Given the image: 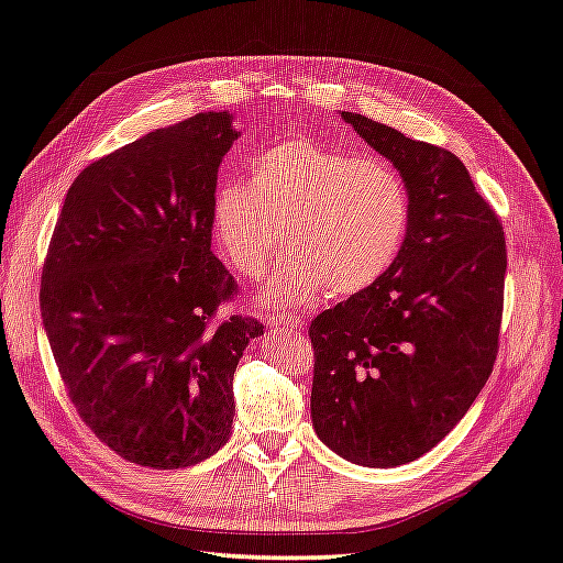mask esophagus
<instances>
[{
    "mask_svg": "<svg viewBox=\"0 0 563 563\" xmlns=\"http://www.w3.org/2000/svg\"><path fill=\"white\" fill-rule=\"evenodd\" d=\"M266 322L271 324V327H285V329H302V319L300 317H295V314H290V312H283V314H268L266 317Z\"/></svg>",
    "mask_w": 563,
    "mask_h": 563,
    "instance_id": "obj_1",
    "label": "esophagus"
}]
</instances>
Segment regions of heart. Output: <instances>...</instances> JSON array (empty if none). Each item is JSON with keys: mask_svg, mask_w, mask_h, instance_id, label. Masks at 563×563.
I'll use <instances>...</instances> for the list:
<instances>
[{"mask_svg": "<svg viewBox=\"0 0 563 563\" xmlns=\"http://www.w3.org/2000/svg\"><path fill=\"white\" fill-rule=\"evenodd\" d=\"M297 256L273 273L263 300L310 302L324 290L354 295L378 283L410 227V192L393 165L288 139L253 158L251 185L212 195V231L227 263L261 278L283 249Z\"/></svg>", "mask_w": 563, "mask_h": 563, "instance_id": "obj_1", "label": "heart"}]
</instances>
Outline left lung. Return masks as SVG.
<instances>
[{"label": "left lung", "mask_w": 563, "mask_h": 563, "mask_svg": "<svg viewBox=\"0 0 563 563\" xmlns=\"http://www.w3.org/2000/svg\"><path fill=\"white\" fill-rule=\"evenodd\" d=\"M341 119L400 170L410 227L378 283L310 324L312 424L346 461L390 468L442 442L486 385L508 253L454 153L354 112Z\"/></svg>", "instance_id": "left-lung-1"}]
</instances>
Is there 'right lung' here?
Returning <instances> with one entry per match:
<instances>
[{
    "label": "right lung",
    "instance_id": "obj_1",
    "mask_svg": "<svg viewBox=\"0 0 563 563\" xmlns=\"http://www.w3.org/2000/svg\"><path fill=\"white\" fill-rule=\"evenodd\" d=\"M202 112L87 165L41 275V317L82 422L131 464L195 466L227 444L234 371L263 324L222 317L212 253L219 163L239 131Z\"/></svg>",
    "mask_w": 563,
    "mask_h": 563
}]
</instances>
